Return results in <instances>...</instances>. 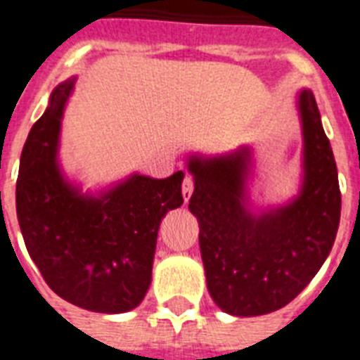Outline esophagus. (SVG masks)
I'll return each mask as SVG.
<instances>
[{
    "label": "esophagus",
    "mask_w": 360,
    "mask_h": 360,
    "mask_svg": "<svg viewBox=\"0 0 360 360\" xmlns=\"http://www.w3.org/2000/svg\"><path fill=\"white\" fill-rule=\"evenodd\" d=\"M183 200H185V203H188V200H191L192 192H194V181H192V177H185V181H183Z\"/></svg>",
    "instance_id": "obj_1"
}]
</instances>
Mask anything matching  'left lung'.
<instances>
[{
  "instance_id": "1",
  "label": "left lung",
  "mask_w": 360,
  "mask_h": 360,
  "mask_svg": "<svg viewBox=\"0 0 360 360\" xmlns=\"http://www.w3.org/2000/svg\"><path fill=\"white\" fill-rule=\"evenodd\" d=\"M302 130L301 183L288 202L256 207L254 149L192 153L188 209L200 224L207 290L222 312L252 318L291 302L316 276L340 224V186L329 138L310 89L295 98Z\"/></svg>"
}]
</instances>
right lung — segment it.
Segmentation results:
<instances>
[{
    "mask_svg": "<svg viewBox=\"0 0 360 360\" xmlns=\"http://www.w3.org/2000/svg\"><path fill=\"white\" fill-rule=\"evenodd\" d=\"M76 76L50 95L20 157L16 214L25 248L61 299L91 312L123 314L151 284L158 228L183 205L185 174L166 179L132 172L112 185L84 191L59 160L61 123Z\"/></svg>",
    "mask_w": 360,
    "mask_h": 360,
    "instance_id": "right-lung-1",
    "label": "right lung"
}]
</instances>
